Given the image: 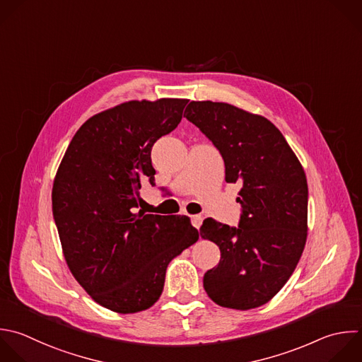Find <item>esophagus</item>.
<instances>
[{
  "mask_svg": "<svg viewBox=\"0 0 362 362\" xmlns=\"http://www.w3.org/2000/svg\"><path fill=\"white\" fill-rule=\"evenodd\" d=\"M202 221H204L202 215H191V223L194 225V228L199 229L202 225Z\"/></svg>",
  "mask_w": 362,
  "mask_h": 362,
  "instance_id": "1",
  "label": "esophagus"
}]
</instances>
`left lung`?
Segmentation results:
<instances>
[{"label": "left lung", "mask_w": 362, "mask_h": 362, "mask_svg": "<svg viewBox=\"0 0 362 362\" xmlns=\"http://www.w3.org/2000/svg\"><path fill=\"white\" fill-rule=\"evenodd\" d=\"M185 117L219 150L226 182H240L238 228L206 218L204 239L219 246L218 266L204 276L216 304L256 308L294 272L307 239L304 170L279 129L259 115L221 102H191Z\"/></svg>", "instance_id": "obj_1"}]
</instances>
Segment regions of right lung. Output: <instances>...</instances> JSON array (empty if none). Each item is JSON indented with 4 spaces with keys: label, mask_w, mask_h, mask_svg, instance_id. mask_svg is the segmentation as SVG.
Wrapping results in <instances>:
<instances>
[{
    "label": "right lung",
    "mask_w": 362,
    "mask_h": 362,
    "mask_svg": "<svg viewBox=\"0 0 362 362\" xmlns=\"http://www.w3.org/2000/svg\"><path fill=\"white\" fill-rule=\"evenodd\" d=\"M187 103L132 100L95 115L58 168L52 212L65 260L86 293L112 311L150 308L168 263L198 240L188 216L137 211L141 182L154 184L151 147L180 124Z\"/></svg>",
    "instance_id": "1"
}]
</instances>
